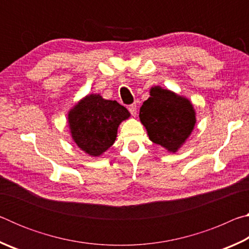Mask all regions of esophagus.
I'll return each mask as SVG.
<instances>
[{"mask_svg":"<svg viewBox=\"0 0 249 249\" xmlns=\"http://www.w3.org/2000/svg\"><path fill=\"white\" fill-rule=\"evenodd\" d=\"M128 111L130 112V114H132L133 116L136 115L137 114V105H136V103L130 104L128 107Z\"/></svg>","mask_w":249,"mask_h":249,"instance_id":"1","label":"esophagus"}]
</instances>
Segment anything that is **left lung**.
I'll return each mask as SVG.
<instances>
[{
	"label": "left lung",
	"instance_id": "8db88e82",
	"mask_svg": "<svg viewBox=\"0 0 249 249\" xmlns=\"http://www.w3.org/2000/svg\"><path fill=\"white\" fill-rule=\"evenodd\" d=\"M140 109V120L149 140L176 153L196 125V111L190 100L161 87H153Z\"/></svg>",
	"mask_w": 249,
	"mask_h": 249
}]
</instances>
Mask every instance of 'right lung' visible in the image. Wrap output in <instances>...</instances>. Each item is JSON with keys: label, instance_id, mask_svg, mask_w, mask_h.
<instances>
[{"label": "right lung", "instance_id": "right-lung-1", "mask_svg": "<svg viewBox=\"0 0 249 249\" xmlns=\"http://www.w3.org/2000/svg\"><path fill=\"white\" fill-rule=\"evenodd\" d=\"M130 116L127 108L100 94H89L68 113L73 142L91 157H100L116 140L117 128Z\"/></svg>", "mask_w": 249, "mask_h": 249}]
</instances>
